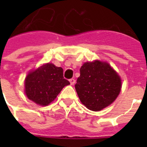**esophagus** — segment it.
<instances>
[{
	"label": "esophagus",
	"instance_id": "esophagus-1",
	"mask_svg": "<svg viewBox=\"0 0 147 147\" xmlns=\"http://www.w3.org/2000/svg\"><path fill=\"white\" fill-rule=\"evenodd\" d=\"M69 81H70V83H71V85H74L75 82H76V80H75L74 79H73V78H72V79H71V80H70Z\"/></svg>",
	"mask_w": 147,
	"mask_h": 147
}]
</instances>
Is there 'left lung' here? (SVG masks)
I'll return each instance as SVG.
<instances>
[{
    "label": "left lung",
    "instance_id": "left-lung-1",
    "mask_svg": "<svg viewBox=\"0 0 147 147\" xmlns=\"http://www.w3.org/2000/svg\"><path fill=\"white\" fill-rule=\"evenodd\" d=\"M121 88L118 74L107 62H85L75 88L80 101L88 109L99 111L117 98Z\"/></svg>",
    "mask_w": 147,
    "mask_h": 147
}]
</instances>
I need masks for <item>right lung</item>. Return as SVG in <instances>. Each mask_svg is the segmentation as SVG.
<instances>
[{"label": "right lung", "instance_id": "1", "mask_svg": "<svg viewBox=\"0 0 147 147\" xmlns=\"http://www.w3.org/2000/svg\"><path fill=\"white\" fill-rule=\"evenodd\" d=\"M68 85L70 82L63 77L62 67L47 63L27 75L25 91L30 100L37 105L46 106Z\"/></svg>", "mask_w": 147, "mask_h": 147}]
</instances>
